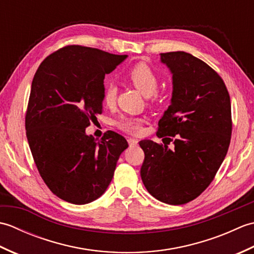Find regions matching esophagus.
Masks as SVG:
<instances>
[{
	"mask_svg": "<svg viewBox=\"0 0 254 254\" xmlns=\"http://www.w3.org/2000/svg\"><path fill=\"white\" fill-rule=\"evenodd\" d=\"M127 142H128V145H130V147H135V146H137V139H135V138H132V137H130L127 139Z\"/></svg>",
	"mask_w": 254,
	"mask_h": 254,
	"instance_id": "1",
	"label": "esophagus"
}]
</instances>
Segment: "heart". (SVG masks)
Masks as SVG:
<instances>
[{
    "label": "heart",
    "instance_id": "obj_1",
    "mask_svg": "<svg viewBox=\"0 0 254 254\" xmlns=\"http://www.w3.org/2000/svg\"><path fill=\"white\" fill-rule=\"evenodd\" d=\"M127 79L131 82L132 85L138 89L141 93L146 96L155 97V93L158 89V76L156 73L150 68L147 64L137 63L132 66L126 75ZM117 87L113 83H107L104 87V93H102V101L108 107L115 105L117 98ZM142 122L143 120L139 118L133 117H123L117 122V127L120 130L127 132L128 134L141 133L142 131Z\"/></svg>",
    "mask_w": 254,
    "mask_h": 254
}]
</instances>
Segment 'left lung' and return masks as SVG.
I'll use <instances>...</instances> for the list:
<instances>
[{"label":"left lung","mask_w":254,"mask_h":254,"mask_svg":"<svg viewBox=\"0 0 254 254\" xmlns=\"http://www.w3.org/2000/svg\"><path fill=\"white\" fill-rule=\"evenodd\" d=\"M172 74L171 104L158 122L157 136H174L175 148L150 139L141 178L152 195L170 205L196 198L224 161L231 138V105L222 77L199 59L177 51L160 53ZM163 138V142H164Z\"/></svg>","instance_id":"obj_1"}]
</instances>
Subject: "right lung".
<instances>
[{"label": "right lung", "mask_w": 254, "mask_h": 254, "mask_svg": "<svg viewBox=\"0 0 254 254\" xmlns=\"http://www.w3.org/2000/svg\"><path fill=\"white\" fill-rule=\"evenodd\" d=\"M127 57L66 46L48 56L32 79L27 139L42 180L68 203L87 204L101 196L128 146L113 131L99 141L85 133L102 112L105 75Z\"/></svg>", "instance_id": "obj_1"}]
</instances>
